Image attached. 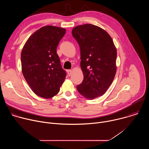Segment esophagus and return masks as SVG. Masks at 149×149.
<instances>
[{
  "mask_svg": "<svg viewBox=\"0 0 149 149\" xmlns=\"http://www.w3.org/2000/svg\"><path fill=\"white\" fill-rule=\"evenodd\" d=\"M67 74H68V76H70L71 75V74H72V70H67Z\"/></svg>",
  "mask_w": 149,
  "mask_h": 149,
  "instance_id": "1",
  "label": "esophagus"
}]
</instances>
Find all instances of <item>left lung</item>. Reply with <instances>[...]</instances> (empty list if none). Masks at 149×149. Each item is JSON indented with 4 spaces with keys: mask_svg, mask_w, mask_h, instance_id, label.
Segmentation results:
<instances>
[{
    "mask_svg": "<svg viewBox=\"0 0 149 149\" xmlns=\"http://www.w3.org/2000/svg\"><path fill=\"white\" fill-rule=\"evenodd\" d=\"M72 34L79 46L84 75L77 88L82 96L93 100L102 95L113 81L117 49L110 35L97 26L79 25L73 28Z\"/></svg>",
    "mask_w": 149,
    "mask_h": 149,
    "instance_id": "left-lung-1",
    "label": "left lung"
}]
</instances>
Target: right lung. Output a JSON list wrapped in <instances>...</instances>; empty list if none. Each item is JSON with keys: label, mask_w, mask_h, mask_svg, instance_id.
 <instances>
[{"label": "right lung", "mask_w": 149, "mask_h": 149, "mask_svg": "<svg viewBox=\"0 0 149 149\" xmlns=\"http://www.w3.org/2000/svg\"><path fill=\"white\" fill-rule=\"evenodd\" d=\"M66 29L54 26L42 27L27 40L21 52L22 71L31 90L44 98L59 91L66 77L56 53Z\"/></svg>", "instance_id": "add662e5"}]
</instances>
